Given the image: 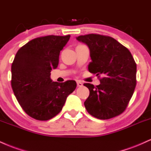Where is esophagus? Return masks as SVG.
<instances>
[{
  "mask_svg": "<svg viewBox=\"0 0 151 151\" xmlns=\"http://www.w3.org/2000/svg\"><path fill=\"white\" fill-rule=\"evenodd\" d=\"M77 86H78V87H82L83 86V83L81 82H80V81H78Z\"/></svg>",
  "mask_w": 151,
  "mask_h": 151,
  "instance_id": "1",
  "label": "esophagus"
}]
</instances>
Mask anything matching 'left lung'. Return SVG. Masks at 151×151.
Returning a JSON list of instances; mask_svg holds the SVG:
<instances>
[{
	"mask_svg": "<svg viewBox=\"0 0 151 151\" xmlns=\"http://www.w3.org/2000/svg\"><path fill=\"white\" fill-rule=\"evenodd\" d=\"M88 45L92 61L88 70L102 75L100 84L85 83L90 95L84 105L100 119H109L125 110L136 86V64L127 48L112 37L90 34L76 37ZM100 77V76H98Z\"/></svg>",
	"mask_w": 151,
	"mask_h": 151,
	"instance_id": "8db88e82",
	"label": "left lung"
}]
</instances>
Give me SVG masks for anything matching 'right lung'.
Segmentation results:
<instances>
[{
  "label": "right lung",
  "instance_id": "obj_1",
  "mask_svg": "<svg viewBox=\"0 0 151 151\" xmlns=\"http://www.w3.org/2000/svg\"><path fill=\"white\" fill-rule=\"evenodd\" d=\"M70 35L37 37L17 51L12 63L11 86L27 114L47 121L56 116L67 97L76 88L75 81L53 82L51 70L57 68L59 54Z\"/></svg>",
  "mask_w": 151,
  "mask_h": 151
}]
</instances>
